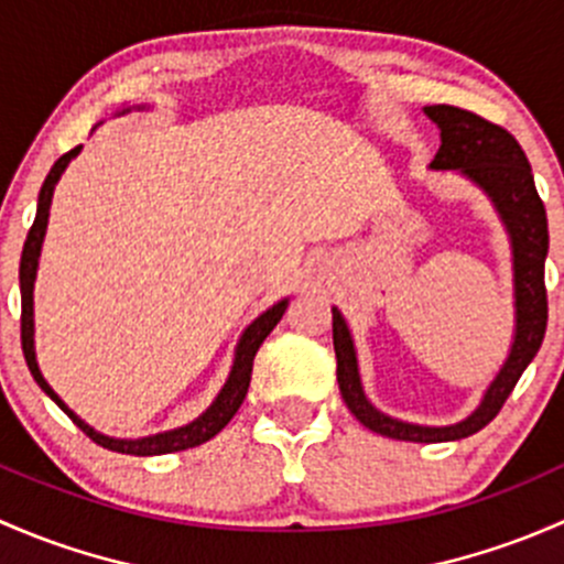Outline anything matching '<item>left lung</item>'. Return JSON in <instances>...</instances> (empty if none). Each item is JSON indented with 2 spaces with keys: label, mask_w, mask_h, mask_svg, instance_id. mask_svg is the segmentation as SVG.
<instances>
[{
  "label": "left lung",
  "mask_w": 564,
  "mask_h": 564,
  "mask_svg": "<svg viewBox=\"0 0 564 564\" xmlns=\"http://www.w3.org/2000/svg\"><path fill=\"white\" fill-rule=\"evenodd\" d=\"M426 113L429 119L437 121L440 138H443V147L432 160L434 171H462L464 176L480 184L495 200L499 217L508 225L510 241H513L516 282L513 350H510L497 380L486 391L480 408L467 421L443 429L393 421V417L371 408L364 397L361 377H358L350 330L336 310L334 350L341 399L364 426L382 434V437L404 440V443H451V440L469 437V434L480 432L486 423L495 421L519 377L524 375L535 352L541 350L545 323H549V295H545L549 219H545V206L535 189V178H532V167L527 162L524 149L505 127L456 106H429Z\"/></svg>",
  "instance_id": "obj_1"
}]
</instances>
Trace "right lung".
Returning <instances> with one entry per match:
<instances>
[{
  "instance_id": "1",
  "label": "right lung",
  "mask_w": 564,
  "mask_h": 564,
  "mask_svg": "<svg viewBox=\"0 0 564 564\" xmlns=\"http://www.w3.org/2000/svg\"><path fill=\"white\" fill-rule=\"evenodd\" d=\"M78 152H80V147L69 149L67 154H62L59 160L54 162L51 173H48V176H45L43 189H40L37 217H34L32 228H29L26 241H23V252H21V347H23V358H26V367H29V371H32L34 380H37V386L43 388V391L48 393V397L54 399V402L59 404L62 410L67 412L69 421H73L75 426H78L80 432L86 434V437L95 440L97 445H102V448L116 451V454H130V456H160V454H176V451L195 448V445H203V443H206V440H212L214 434L223 432V429L230 423V417H234L236 412H239L243 397H247L249 380H252L254 352H258V347L263 345L265 336H269L271 330H274V325L282 321L284 306H288V301H280V304L271 306L269 312H263V315H260L258 321H254L247 330H243V336H241V341H239V350H236L234 371H230L228 382H225V388H223V391H219L217 402H214L212 408L203 412V415L197 417V421L189 423V426L173 429V432L154 434V437H143V440H113V437H106V434L95 432V429H91V426H86V423L80 421V417L75 415V412L69 410L59 397H56L54 388H51L48 382L43 380V375H40V369H37V361H34V339H32V330H34V323H32V290H34V274H37L40 243H43L45 225H48L51 197H54V187H56V182H59L62 171H65L67 162L73 160V156L78 154Z\"/></svg>"
}]
</instances>
